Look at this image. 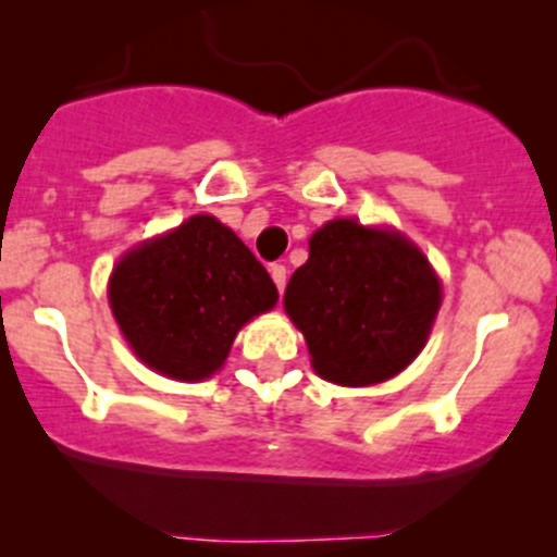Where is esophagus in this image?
Returning a JSON list of instances; mask_svg holds the SVG:
<instances>
[{
    "mask_svg": "<svg viewBox=\"0 0 557 557\" xmlns=\"http://www.w3.org/2000/svg\"><path fill=\"white\" fill-rule=\"evenodd\" d=\"M269 274H272L274 285H277V290H280V294H283L285 280H288V269H285L283 263H272V267H269Z\"/></svg>",
    "mask_w": 557,
    "mask_h": 557,
    "instance_id": "obj_1",
    "label": "esophagus"
}]
</instances>
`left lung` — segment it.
Wrapping results in <instances>:
<instances>
[{
    "instance_id": "1",
    "label": "left lung",
    "mask_w": 557,
    "mask_h": 557,
    "mask_svg": "<svg viewBox=\"0 0 557 557\" xmlns=\"http://www.w3.org/2000/svg\"><path fill=\"white\" fill-rule=\"evenodd\" d=\"M283 305L305 334L314 372L358 387L385 383L418 358L442 285L404 234L336 218L312 234Z\"/></svg>"
}]
</instances>
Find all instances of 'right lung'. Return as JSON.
<instances>
[{
  "instance_id": "add662e5",
  "label": "right lung",
  "mask_w": 557,
  "mask_h": 557,
  "mask_svg": "<svg viewBox=\"0 0 557 557\" xmlns=\"http://www.w3.org/2000/svg\"><path fill=\"white\" fill-rule=\"evenodd\" d=\"M107 299L139 361L196 383L223 367L247 320L277 305V288L232 228L194 215L128 250Z\"/></svg>"
}]
</instances>
